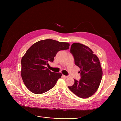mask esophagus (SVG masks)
Returning <instances> with one entry per match:
<instances>
[{"label":"esophagus","mask_w":121,"mask_h":121,"mask_svg":"<svg viewBox=\"0 0 121 121\" xmlns=\"http://www.w3.org/2000/svg\"><path fill=\"white\" fill-rule=\"evenodd\" d=\"M62 77H63L64 78H67V76H65V75H62Z\"/></svg>","instance_id":"34e87169"}]
</instances>
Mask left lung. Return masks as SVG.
<instances>
[{
  "label": "left lung",
  "mask_w": 121,
  "mask_h": 121,
  "mask_svg": "<svg viewBox=\"0 0 121 121\" xmlns=\"http://www.w3.org/2000/svg\"><path fill=\"white\" fill-rule=\"evenodd\" d=\"M70 52L75 65L80 68L81 77L79 81L74 79V85L68 87L79 98H89L97 91L101 80L102 70L99 59L91 48L78 43L71 45Z\"/></svg>",
  "instance_id": "8db88e82"
}]
</instances>
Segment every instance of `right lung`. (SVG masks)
Here are the masks:
<instances>
[{
    "label": "right lung",
    "mask_w": 121,
    "mask_h": 121,
    "mask_svg": "<svg viewBox=\"0 0 121 121\" xmlns=\"http://www.w3.org/2000/svg\"><path fill=\"white\" fill-rule=\"evenodd\" d=\"M69 43L52 39L38 41L32 44L22 58L21 75L24 84L31 92L42 94L54 87L62 76L46 67L53 62L58 51L69 49Z\"/></svg>",
    "instance_id": "right-lung-1"
}]
</instances>
